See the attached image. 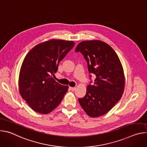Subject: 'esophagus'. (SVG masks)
<instances>
[{
	"mask_svg": "<svg viewBox=\"0 0 147 147\" xmlns=\"http://www.w3.org/2000/svg\"><path fill=\"white\" fill-rule=\"evenodd\" d=\"M70 89L72 91H74L76 90V87H70Z\"/></svg>",
	"mask_w": 147,
	"mask_h": 147,
	"instance_id": "34e87169",
	"label": "esophagus"
}]
</instances>
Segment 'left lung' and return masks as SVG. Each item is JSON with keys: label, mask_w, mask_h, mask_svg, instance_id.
I'll use <instances>...</instances> for the list:
<instances>
[{"label": "left lung", "mask_w": 147, "mask_h": 147, "mask_svg": "<svg viewBox=\"0 0 147 147\" xmlns=\"http://www.w3.org/2000/svg\"><path fill=\"white\" fill-rule=\"evenodd\" d=\"M75 52L84 55L90 73L96 76L94 84L87 86L85 96L78 99L80 105L90 117L105 115L124 92L125 77L121 61L112 48L99 40L82 41Z\"/></svg>", "instance_id": "left-lung-1"}]
</instances>
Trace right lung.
Wrapping results in <instances>:
<instances>
[{
	"mask_svg": "<svg viewBox=\"0 0 147 147\" xmlns=\"http://www.w3.org/2000/svg\"><path fill=\"white\" fill-rule=\"evenodd\" d=\"M74 45L71 40L52 39L36 45L25 57L19 74V92L35 112L49 113L67 92L69 87L60 84L52 75Z\"/></svg>",
	"mask_w": 147,
	"mask_h": 147,
	"instance_id": "obj_1",
	"label": "right lung"
}]
</instances>
